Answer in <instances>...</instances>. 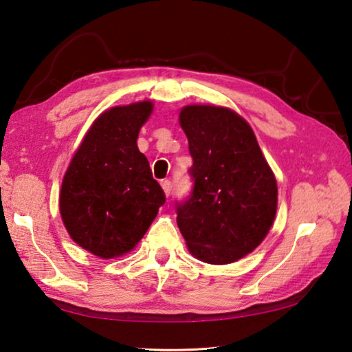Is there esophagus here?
I'll use <instances>...</instances> for the list:
<instances>
[{"instance_id":"obj_1","label":"esophagus","mask_w":352,"mask_h":352,"mask_svg":"<svg viewBox=\"0 0 352 352\" xmlns=\"http://www.w3.org/2000/svg\"><path fill=\"white\" fill-rule=\"evenodd\" d=\"M162 188H163V190H164V194L169 195L170 190H172V183H170V180H162Z\"/></svg>"}]
</instances>
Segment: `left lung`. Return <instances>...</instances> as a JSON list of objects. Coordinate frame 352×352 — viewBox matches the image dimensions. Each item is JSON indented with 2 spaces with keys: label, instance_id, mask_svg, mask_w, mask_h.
Segmentation results:
<instances>
[{
  "label": "left lung",
  "instance_id": "obj_1",
  "mask_svg": "<svg viewBox=\"0 0 352 352\" xmlns=\"http://www.w3.org/2000/svg\"><path fill=\"white\" fill-rule=\"evenodd\" d=\"M180 126L192 157V190L177 201V225L189 252L230 264L264 241L278 205L275 175L245 119L225 107L188 105Z\"/></svg>",
  "mask_w": 352,
  "mask_h": 352
}]
</instances>
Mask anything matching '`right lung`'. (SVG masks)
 <instances>
[{"label": "right lung", "instance_id": "1", "mask_svg": "<svg viewBox=\"0 0 352 352\" xmlns=\"http://www.w3.org/2000/svg\"><path fill=\"white\" fill-rule=\"evenodd\" d=\"M152 109L151 100H142L104 111L63 177L65 228L71 239L99 258H116L133 250L166 201L136 146Z\"/></svg>", "mask_w": 352, "mask_h": 352}]
</instances>
